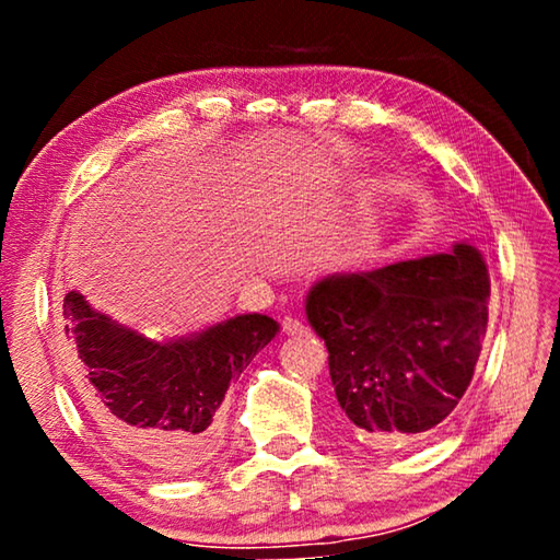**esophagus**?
<instances>
[{
	"mask_svg": "<svg viewBox=\"0 0 560 560\" xmlns=\"http://www.w3.org/2000/svg\"><path fill=\"white\" fill-rule=\"evenodd\" d=\"M281 328H283V334H287V336H301V334H306V330H308L306 326L301 324L299 318H293V316L283 318L281 320Z\"/></svg>",
	"mask_w": 560,
	"mask_h": 560,
	"instance_id": "obj_1",
	"label": "esophagus"
}]
</instances>
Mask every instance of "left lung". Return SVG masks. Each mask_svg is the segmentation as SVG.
<instances>
[{"mask_svg":"<svg viewBox=\"0 0 560 560\" xmlns=\"http://www.w3.org/2000/svg\"><path fill=\"white\" fill-rule=\"evenodd\" d=\"M487 299V264L469 244L308 291V324L326 340L340 417L360 442L395 450L447 422L477 368Z\"/></svg>","mask_w":560,"mask_h":560,"instance_id":"1","label":"left lung"}]
</instances>
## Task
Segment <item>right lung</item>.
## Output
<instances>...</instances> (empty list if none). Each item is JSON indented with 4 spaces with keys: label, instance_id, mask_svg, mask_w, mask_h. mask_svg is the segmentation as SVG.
Returning a JSON list of instances; mask_svg holds the SVG:
<instances>
[{
    "label": "right lung",
    "instance_id": "add662e5",
    "mask_svg": "<svg viewBox=\"0 0 560 560\" xmlns=\"http://www.w3.org/2000/svg\"><path fill=\"white\" fill-rule=\"evenodd\" d=\"M277 330L273 318L246 314L155 343L96 314L81 293L63 299L66 350L83 407L113 447L163 479L192 474L212 457L230 381Z\"/></svg>",
    "mask_w": 560,
    "mask_h": 560
}]
</instances>
